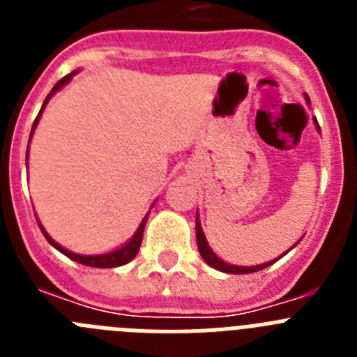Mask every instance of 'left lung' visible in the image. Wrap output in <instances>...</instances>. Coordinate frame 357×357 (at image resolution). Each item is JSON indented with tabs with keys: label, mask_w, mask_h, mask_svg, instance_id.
Returning <instances> with one entry per match:
<instances>
[{
	"label": "left lung",
	"mask_w": 357,
	"mask_h": 357,
	"mask_svg": "<svg viewBox=\"0 0 357 357\" xmlns=\"http://www.w3.org/2000/svg\"><path fill=\"white\" fill-rule=\"evenodd\" d=\"M305 102L309 103V98L305 96ZM314 125H317V128L320 130V127H318V121H314ZM302 239V238H301ZM301 239L293 245L291 248H295L298 243H301ZM197 245H198V252H200L202 259L206 261L209 266H213L214 270H220V272H225V273H252V272H259V270H264V268H268L270 264H273L275 261H279L282 255H279L277 259L273 261H268V263H263V264H255V266H236V264H230V263H225L223 259H220L216 254L213 252V248L209 247V243H207L206 239V234H204V230H202V225H200V220H198V213H197ZM289 248V250H291Z\"/></svg>",
	"instance_id": "left-lung-1"
}]
</instances>
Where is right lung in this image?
<instances>
[{
    "label": "right lung",
    "instance_id": "right-lung-1",
    "mask_svg": "<svg viewBox=\"0 0 357 357\" xmlns=\"http://www.w3.org/2000/svg\"><path fill=\"white\" fill-rule=\"evenodd\" d=\"M78 71H73V73H69V75H66L64 78H61V80H59L55 84V87H53V89H52V93H50L48 96H46V100H44L43 107H40V110H39V114H37L36 121H33V127H31L30 139H28V146H30L31 135H33V130H36L37 123H39L40 116H43L44 107H46V103L50 102V98H52L53 94L56 93V91H61L66 84H69V82H71V78L75 77ZM26 153H28V151H26ZM26 159H28V157H26ZM153 204H155V202H153ZM153 204H151V207H153ZM148 214H150V211H148L146 216L143 218V222L139 223V227H137V230H135V232H134V236H132V238L128 239V241L125 243V245H121V247L116 248V250H112V252H107V254H98V255L75 254V252L68 250V248H64V247H62V245H59V243H56L55 239H53L52 236H50L48 232H46V229H44V227L40 225L39 220H37V223H39V227H40V230H43L44 238L48 239L50 245H52V247H55L56 250L61 252V254H64L66 257H69V259L77 261V263H80V264H85V266H93V268H116V266H123V264L130 263V261L135 257V254H137V250H139L141 241H143V232H144V225H146Z\"/></svg>",
    "mask_w": 357,
    "mask_h": 357
}]
</instances>
